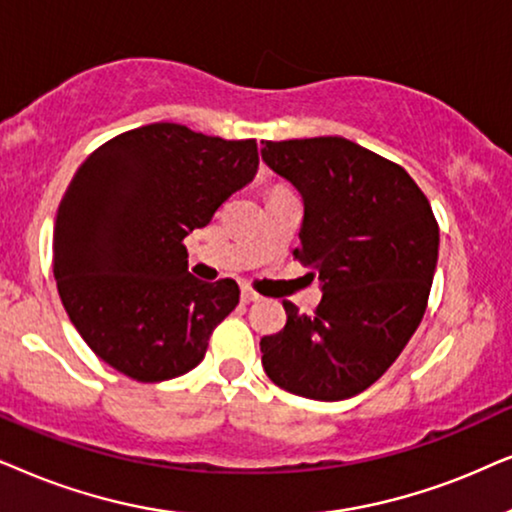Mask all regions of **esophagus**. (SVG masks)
Here are the masks:
<instances>
[{
    "label": "esophagus",
    "mask_w": 512,
    "mask_h": 512,
    "mask_svg": "<svg viewBox=\"0 0 512 512\" xmlns=\"http://www.w3.org/2000/svg\"><path fill=\"white\" fill-rule=\"evenodd\" d=\"M257 299H260V295H257L255 290H250V288H243V290H241V302H243V304L257 302Z\"/></svg>",
    "instance_id": "esophagus-1"
}]
</instances>
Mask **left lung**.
<instances>
[{
    "mask_svg": "<svg viewBox=\"0 0 512 512\" xmlns=\"http://www.w3.org/2000/svg\"><path fill=\"white\" fill-rule=\"evenodd\" d=\"M262 159L302 196L295 257L323 290L313 316L283 302L288 323L260 342L264 372L302 398L346 400L393 365L424 318L438 222L405 168L346 138L264 142Z\"/></svg>",
    "mask_w": 512,
    "mask_h": 512,
    "instance_id": "8db88e82",
    "label": "left lung"
}]
</instances>
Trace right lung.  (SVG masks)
Returning a JSON list of instances; mask_svg holds the SVG:
<instances>
[{"mask_svg": "<svg viewBox=\"0 0 512 512\" xmlns=\"http://www.w3.org/2000/svg\"><path fill=\"white\" fill-rule=\"evenodd\" d=\"M260 166L255 140L149 124L95 149L74 173L53 227V276L91 351L135 381L194 370L238 304L236 281L187 271L189 231Z\"/></svg>", "mask_w": 512, "mask_h": 512, "instance_id": "obj_1", "label": "right lung"}]
</instances>
